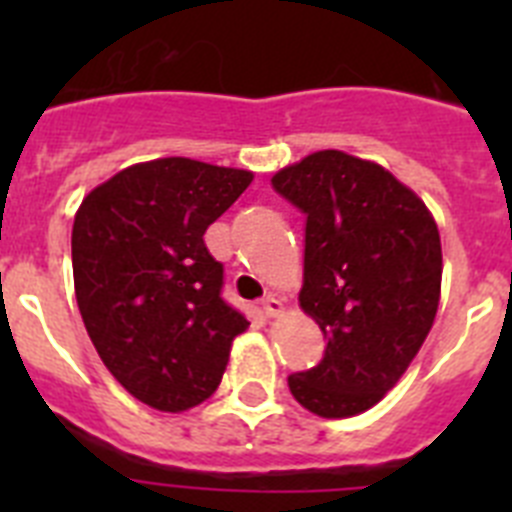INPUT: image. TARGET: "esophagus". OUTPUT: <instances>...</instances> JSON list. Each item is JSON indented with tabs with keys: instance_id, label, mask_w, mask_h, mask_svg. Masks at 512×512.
<instances>
[{
	"instance_id": "1",
	"label": "esophagus",
	"mask_w": 512,
	"mask_h": 512,
	"mask_svg": "<svg viewBox=\"0 0 512 512\" xmlns=\"http://www.w3.org/2000/svg\"><path fill=\"white\" fill-rule=\"evenodd\" d=\"M282 310H284V305L279 297L266 295L264 300H261V312H264L266 318H277V315H282Z\"/></svg>"
}]
</instances>
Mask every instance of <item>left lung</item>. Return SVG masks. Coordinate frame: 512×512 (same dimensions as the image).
I'll list each match as a JSON object with an SVG mask.
<instances>
[{
	"label": "left lung",
	"mask_w": 512,
	"mask_h": 512,
	"mask_svg": "<svg viewBox=\"0 0 512 512\" xmlns=\"http://www.w3.org/2000/svg\"><path fill=\"white\" fill-rule=\"evenodd\" d=\"M271 187L305 215L300 305L328 338L289 392L320 418L377 405L423 346L441 297V235L418 194L374 161L318 151Z\"/></svg>",
	"instance_id": "8db88e82"
}]
</instances>
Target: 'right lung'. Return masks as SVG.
Here are the masks:
<instances>
[{"mask_svg": "<svg viewBox=\"0 0 512 512\" xmlns=\"http://www.w3.org/2000/svg\"><path fill=\"white\" fill-rule=\"evenodd\" d=\"M251 182V171L156 158L99 184L76 212L81 318L112 377L151 408L182 413L205 402L248 328L220 295L223 264L202 235Z\"/></svg>", "mask_w": 512, "mask_h": 512, "instance_id": "right-lung-1", "label": "right lung"}]
</instances>
